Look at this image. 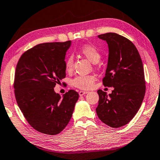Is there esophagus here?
<instances>
[{
	"label": "esophagus",
	"instance_id": "1",
	"mask_svg": "<svg viewBox=\"0 0 160 160\" xmlns=\"http://www.w3.org/2000/svg\"><path fill=\"white\" fill-rule=\"evenodd\" d=\"M88 93V92H83V91H80L79 92H78V94H79V96H83L84 94H87Z\"/></svg>",
	"mask_w": 160,
	"mask_h": 160
}]
</instances>
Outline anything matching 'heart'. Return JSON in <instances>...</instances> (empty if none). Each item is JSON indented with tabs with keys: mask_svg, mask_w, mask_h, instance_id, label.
Here are the masks:
<instances>
[{
	"mask_svg": "<svg viewBox=\"0 0 160 160\" xmlns=\"http://www.w3.org/2000/svg\"><path fill=\"white\" fill-rule=\"evenodd\" d=\"M80 52L82 54L88 58L91 62L97 63L101 58V54L98 49L94 46L91 44H86L80 48ZM73 65V57L69 56L66 60L65 67L67 72H70L72 69ZM95 82V77L91 75H80L77 76L72 81L73 87L83 90H88L93 87Z\"/></svg>",
	"mask_w": 160,
	"mask_h": 160,
	"instance_id": "heart-1",
	"label": "heart"
}]
</instances>
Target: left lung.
<instances>
[{
    "label": "left lung",
    "instance_id": "1",
    "mask_svg": "<svg viewBox=\"0 0 160 160\" xmlns=\"http://www.w3.org/2000/svg\"><path fill=\"white\" fill-rule=\"evenodd\" d=\"M106 41L109 57L104 87H113L112 94L98 90L99 104L96 112L102 122L119 128L133 119L139 111L145 94L143 63L134 43L115 33L98 36Z\"/></svg>",
    "mask_w": 160,
    "mask_h": 160
}]
</instances>
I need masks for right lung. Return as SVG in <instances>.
Segmentation results:
<instances>
[{
  "instance_id": "obj_1",
  "label": "right lung",
  "mask_w": 160,
  "mask_h": 160,
  "mask_svg": "<svg viewBox=\"0 0 160 160\" xmlns=\"http://www.w3.org/2000/svg\"><path fill=\"white\" fill-rule=\"evenodd\" d=\"M71 43H40L23 53L17 63L13 84L17 104L29 124L41 133H60L78 99L74 90L61 98L53 89L66 77L65 56Z\"/></svg>"
}]
</instances>
